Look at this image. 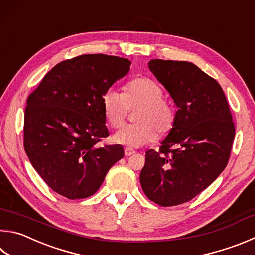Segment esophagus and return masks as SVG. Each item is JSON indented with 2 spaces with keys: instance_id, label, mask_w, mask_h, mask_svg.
I'll return each instance as SVG.
<instances>
[{
  "instance_id": "34e87169",
  "label": "esophagus",
  "mask_w": 255,
  "mask_h": 255,
  "mask_svg": "<svg viewBox=\"0 0 255 255\" xmlns=\"http://www.w3.org/2000/svg\"><path fill=\"white\" fill-rule=\"evenodd\" d=\"M135 150L132 149V148H130V147H126L125 148V155L126 156H131L132 154H135Z\"/></svg>"
}]
</instances>
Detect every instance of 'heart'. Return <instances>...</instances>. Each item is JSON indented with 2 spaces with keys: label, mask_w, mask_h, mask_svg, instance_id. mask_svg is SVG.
<instances>
[{
  "label": "heart",
  "mask_w": 255,
  "mask_h": 255,
  "mask_svg": "<svg viewBox=\"0 0 255 255\" xmlns=\"http://www.w3.org/2000/svg\"><path fill=\"white\" fill-rule=\"evenodd\" d=\"M103 110L108 125L118 129L124 125L129 110H136L133 120L116 133L114 141L131 147L142 146L172 130L176 120L174 101L164 96L158 82L147 77H137L123 87V94L114 89L104 92Z\"/></svg>",
  "instance_id": "1"
}]
</instances>
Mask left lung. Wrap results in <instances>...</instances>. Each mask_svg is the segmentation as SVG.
Wrapping results in <instances>:
<instances>
[{"label": "left lung", "mask_w": 255, "mask_h": 255, "mask_svg": "<svg viewBox=\"0 0 255 255\" xmlns=\"http://www.w3.org/2000/svg\"><path fill=\"white\" fill-rule=\"evenodd\" d=\"M148 66L178 110L159 149L146 151L140 184L151 202L175 206L193 200L223 172L235 126L219 82L195 64L154 59Z\"/></svg>", "instance_id": "left-lung-1"}]
</instances>
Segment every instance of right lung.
Wrapping results in <instances>:
<instances>
[{"mask_svg":"<svg viewBox=\"0 0 255 255\" xmlns=\"http://www.w3.org/2000/svg\"><path fill=\"white\" fill-rule=\"evenodd\" d=\"M130 64L107 54L64 60L27 97L23 145L32 166L55 193L69 200L94 195L124 157L122 145H98L109 136L101 98Z\"/></svg>","mask_w":255,"mask_h":255,"instance_id":"1","label":"right lung"}]
</instances>
